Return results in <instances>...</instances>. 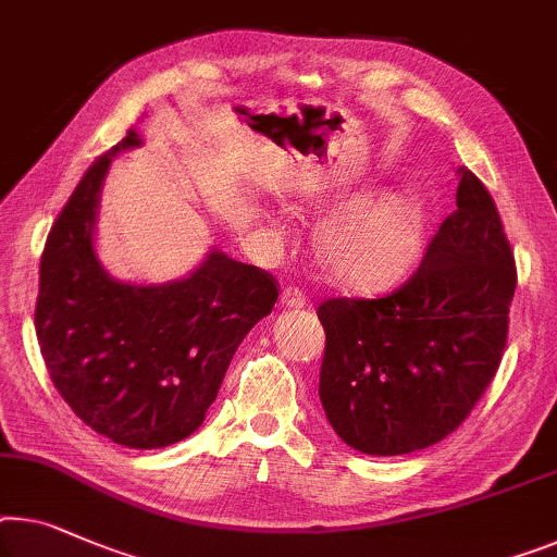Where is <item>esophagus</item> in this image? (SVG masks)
I'll return each mask as SVG.
<instances>
[{
    "instance_id": "esophagus-1",
    "label": "esophagus",
    "mask_w": 557,
    "mask_h": 557,
    "mask_svg": "<svg viewBox=\"0 0 557 557\" xmlns=\"http://www.w3.org/2000/svg\"><path fill=\"white\" fill-rule=\"evenodd\" d=\"M280 305L282 310H300V307L307 305V297L300 287H285L280 295Z\"/></svg>"
}]
</instances>
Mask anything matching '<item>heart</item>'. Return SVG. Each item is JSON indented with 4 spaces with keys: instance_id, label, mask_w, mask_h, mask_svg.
<instances>
[{
    "instance_id": "1",
    "label": "heart",
    "mask_w": 557,
    "mask_h": 557,
    "mask_svg": "<svg viewBox=\"0 0 557 557\" xmlns=\"http://www.w3.org/2000/svg\"><path fill=\"white\" fill-rule=\"evenodd\" d=\"M425 227V202L410 189L352 199L322 220L320 262L337 285L387 287L412 268Z\"/></svg>"
}]
</instances>
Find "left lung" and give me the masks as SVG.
<instances>
[{"mask_svg": "<svg viewBox=\"0 0 557 557\" xmlns=\"http://www.w3.org/2000/svg\"><path fill=\"white\" fill-rule=\"evenodd\" d=\"M453 214L414 275L375 300L332 297L320 400L355 450L408 455L447 437L495 377L518 270L483 182L460 168Z\"/></svg>", "mask_w": 557, "mask_h": 557, "instance_id": "left-lung-1", "label": "left lung"}]
</instances>
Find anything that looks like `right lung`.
Segmentation results:
<instances>
[{"mask_svg": "<svg viewBox=\"0 0 557 557\" xmlns=\"http://www.w3.org/2000/svg\"><path fill=\"white\" fill-rule=\"evenodd\" d=\"M143 145L129 129L85 172L49 230L35 327L57 393L112 443L154 450L202 425L247 332L277 302V280L212 250L164 285L114 280L95 250L112 157Z\"/></svg>", "mask_w": 557, "mask_h": 557, "instance_id": "obj_1", "label": "right lung"}]
</instances>
